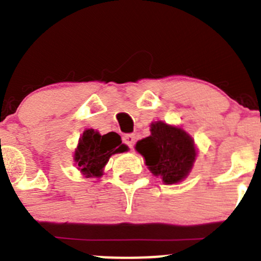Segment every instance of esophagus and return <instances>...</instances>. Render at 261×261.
I'll list each match as a JSON object with an SVG mask.
<instances>
[{"label":"esophagus","mask_w":261,"mask_h":261,"mask_svg":"<svg viewBox=\"0 0 261 261\" xmlns=\"http://www.w3.org/2000/svg\"><path fill=\"white\" fill-rule=\"evenodd\" d=\"M135 139L136 138H135V135H134V134H126V135H123L122 140H123V143H125L128 147H133L134 144H135Z\"/></svg>","instance_id":"esophagus-1"}]
</instances>
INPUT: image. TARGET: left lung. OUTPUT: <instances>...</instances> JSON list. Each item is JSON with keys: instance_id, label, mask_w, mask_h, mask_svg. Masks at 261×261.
Returning <instances> with one entry per match:
<instances>
[{"instance_id": "left-lung-1", "label": "left lung", "mask_w": 261, "mask_h": 261, "mask_svg": "<svg viewBox=\"0 0 261 261\" xmlns=\"http://www.w3.org/2000/svg\"><path fill=\"white\" fill-rule=\"evenodd\" d=\"M151 135L138 141L136 150L145 158L150 172L165 184L179 183L193 168L197 150L194 140L177 126L156 121L150 125Z\"/></svg>"}]
</instances>
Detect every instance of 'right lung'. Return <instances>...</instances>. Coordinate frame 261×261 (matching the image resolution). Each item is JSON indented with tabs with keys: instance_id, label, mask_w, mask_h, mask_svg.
Wrapping results in <instances>:
<instances>
[{
	"instance_id": "right-lung-1",
	"label": "right lung",
	"mask_w": 261,
	"mask_h": 261,
	"mask_svg": "<svg viewBox=\"0 0 261 261\" xmlns=\"http://www.w3.org/2000/svg\"><path fill=\"white\" fill-rule=\"evenodd\" d=\"M125 151H127V146L122 144L118 134L101 135L89 128L81 136L74 151V162L82 174L87 178H98L103 174V168L111 155Z\"/></svg>"
}]
</instances>
